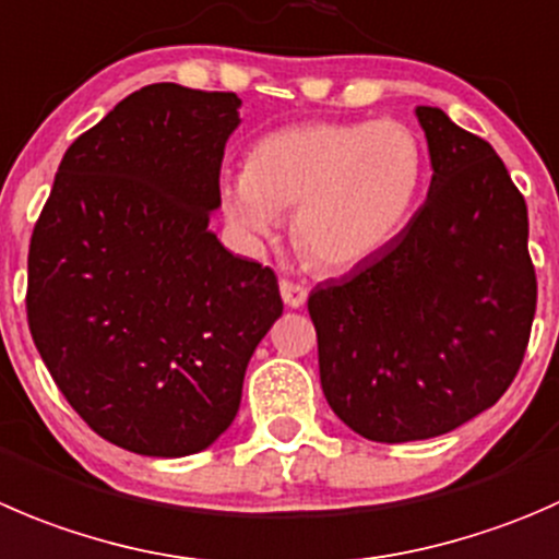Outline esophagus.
Returning <instances> with one entry per match:
<instances>
[{"label": "esophagus", "instance_id": "obj_1", "mask_svg": "<svg viewBox=\"0 0 559 559\" xmlns=\"http://www.w3.org/2000/svg\"><path fill=\"white\" fill-rule=\"evenodd\" d=\"M281 297H284V302L289 308H300L302 302H306L308 297V289L302 284H297V281H289V278H281Z\"/></svg>", "mask_w": 559, "mask_h": 559}]
</instances>
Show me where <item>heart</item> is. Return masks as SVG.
<instances>
[{
  "instance_id": "1",
  "label": "heart",
  "mask_w": 559,
  "mask_h": 559,
  "mask_svg": "<svg viewBox=\"0 0 559 559\" xmlns=\"http://www.w3.org/2000/svg\"><path fill=\"white\" fill-rule=\"evenodd\" d=\"M424 180L412 128L379 122L295 124L251 150L226 180L224 213L248 240L292 215V242L319 270H352L382 253L409 221Z\"/></svg>"
}]
</instances>
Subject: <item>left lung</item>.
I'll list each match as a JSON object with an SVG mask.
<instances>
[{
	"label": "left lung",
	"mask_w": 559,
	"mask_h": 559,
	"mask_svg": "<svg viewBox=\"0 0 559 559\" xmlns=\"http://www.w3.org/2000/svg\"><path fill=\"white\" fill-rule=\"evenodd\" d=\"M431 155L424 207L399 237L308 295L319 379L373 442L429 440L511 388L538 300L527 204L486 139L417 106Z\"/></svg>",
	"instance_id": "obj_1"
}]
</instances>
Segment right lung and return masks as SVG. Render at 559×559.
Wrapping results in <instances>:
<instances>
[{
  "instance_id": "1",
  "label": "right lung",
  "mask_w": 559,
  "mask_h": 559,
  "mask_svg": "<svg viewBox=\"0 0 559 559\" xmlns=\"http://www.w3.org/2000/svg\"><path fill=\"white\" fill-rule=\"evenodd\" d=\"M235 92L150 84L81 133L29 242L26 319L86 426L139 456H191L235 420L284 311L278 278L207 229Z\"/></svg>"
}]
</instances>
